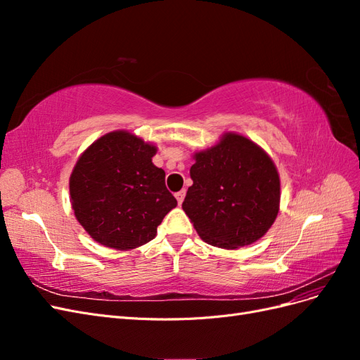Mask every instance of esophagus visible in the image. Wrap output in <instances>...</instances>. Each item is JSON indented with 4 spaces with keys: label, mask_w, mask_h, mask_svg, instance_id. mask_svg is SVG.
<instances>
[{
    "label": "esophagus",
    "mask_w": 360,
    "mask_h": 360,
    "mask_svg": "<svg viewBox=\"0 0 360 360\" xmlns=\"http://www.w3.org/2000/svg\"><path fill=\"white\" fill-rule=\"evenodd\" d=\"M184 195H186V191H184V189H181V191H179V192L176 193V198H177L179 204H181V202H183V200H184Z\"/></svg>",
    "instance_id": "34e87169"
}]
</instances>
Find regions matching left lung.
Segmentation results:
<instances>
[{"label":"left lung","instance_id":"1","mask_svg":"<svg viewBox=\"0 0 360 360\" xmlns=\"http://www.w3.org/2000/svg\"><path fill=\"white\" fill-rule=\"evenodd\" d=\"M193 184L181 207L205 243L237 249L259 240L274 225L281 180L274 160L240 134L225 132L217 143L195 151Z\"/></svg>","mask_w":360,"mask_h":360}]
</instances>
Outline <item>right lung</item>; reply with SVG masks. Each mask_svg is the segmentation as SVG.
Segmentation results:
<instances>
[{"mask_svg":"<svg viewBox=\"0 0 360 360\" xmlns=\"http://www.w3.org/2000/svg\"><path fill=\"white\" fill-rule=\"evenodd\" d=\"M158 147L127 130L105 134L79 156L69 189L75 217L94 242L130 250L153 240L177 200L165 171L151 158Z\"/></svg>","mask_w":360,"mask_h":360,"instance_id":"add662e5","label":"right lung"}]
</instances>
